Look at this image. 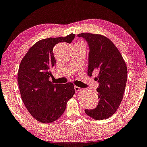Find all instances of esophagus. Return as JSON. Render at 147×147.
Returning <instances> with one entry per match:
<instances>
[{"label": "esophagus", "mask_w": 147, "mask_h": 147, "mask_svg": "<svg viewBox=\"0 0 147 147\" xmlns=\"http://www.w3.org/2000/svg\"><path fill=\"white\" fill-rule=\"evenodd\" d=\"M74 88H75V90H76V91H81L82 90V88H79L78 86H75Z\"/></svg>", "instance_id": "obj_1"}]
</instances>
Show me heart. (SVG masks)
<instances>
[{
  "instance_id": "heart-1",
  "label": "heart",
  "mask_w": 147,
  "mask_h": 147,
  "mask_svg": "<svg viewBox=\"0 0 147 147\" xmlns=\"http://www.w3.org/2000/svg\"><path fill=\"white\" fill-rule=\"evenodd\" d=\"M77 43H83V42L82 41H78V42Z\"/></svg>"
}]
</instances>
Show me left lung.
Listing matches in <instances>:
<instances>
[{
  "instance_id": "left-lung-1",
  "label": "left lung",
  "mask_w": 147,
  "mask_h": 147,
  "mask_svg": "<svg viewBox=\"0 0 147 147\" xmlns=\"http://www.w3.org/2000/svg\"><path fill=\"white\" fill-rule=\"evenodd\" d=\"M87 41L90 47L88 76L98 71L95 81L98 104L95 109H85L86 114L96 120L109 118L117 111L123 99L127 82V69L118 49L103 35L81 33L77 35Z\"/></svg>"
}]
</instances>
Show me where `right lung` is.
Masks as SVG:
<instances>
[{
    "label": "right lung",
    "mask_w": 147,
    "mask_h": 147,
    "mask_svg": "<svg viewBox=\"0 0 147 147\" xmlns=\"http://www.w3.org/2000/svg\"><path fill=\"white\" fill-rule=\"evenodd\" d=\"M74 34L37 41L25 55L19 66L18 83L25 106L41 123L57 120L65 112L67 102L75 93L73 83L55 84L51 69L56 65L54 47L59 42L70 43Z\"/></svg>",
    "instance_id": "1"
}]
</instances>
